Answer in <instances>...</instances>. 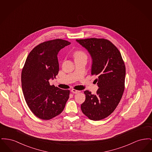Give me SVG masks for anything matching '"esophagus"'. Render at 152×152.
<instances>
[{
	"instance_id": "obj_1",
	"label": "esophagus",
	"mask_w": 152,
	"mask_h": 152,
	"mask_svg": "<svg viewBox=\"0 0 152 152\" xmlns=\"http://www.w3.org/2000/svg\"><path fill=\"white\" fill-rule=\"evenodd\" d=\"M71 92H72L73 94H77L78 93H79L80 91H77V90H76V89H72L71 90Z\"/></svg>"
}]
</instances>
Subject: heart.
Wrapping results in <instances>:
<instances>
[{
	"label": "heart",
	"instance_id": "heart-1",
	"mask_svg": "<svg viewBox=\"0 0 152 152\" xmlns=\"http://www.w3.org/2000/svg\"><path fill=\"white\" fill-rule=\"evenodd\" d=\"M74 56L75 58H80V57H83V56H85L86 57V54L82 52V51H76L74 53Z\"/></svg>",
	"mask_w": 152,
	"mask_h": 152
}]
</instances>
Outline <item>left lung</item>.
Instances as JSON below:
<instances>
[{
  "mask_svg": "<svg viewBox=\"0 0 152 152\" xmlns=\"http://www.w3.org/2000/svg\"><path fill=\"white\" fill-rule=\"evenodd\" d=\"M90 54L91 75L99 88L96 94L84 91L86 100L81 105L83 113L90 120L99 121L109 116L116 108L124 91L125 66L116 46L104 39L76 40Z\"/></svg>",
  "mask_w": 152,
  "mask_h": 152,
  "instance_id": "left-lung-1",
  "label": "left lung"
}]
</instances>
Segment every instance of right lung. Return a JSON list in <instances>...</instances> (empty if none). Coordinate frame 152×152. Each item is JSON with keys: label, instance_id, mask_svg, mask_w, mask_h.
Wrapping results in <instances>:
<instances>
[{"label": "right lung", "instance_id": "right-lung-1", "mask_svg": "<svg viewBox=\"0 0 152 152\" xmlns=\"http://www.w3.org/2000/svg\"><path fill=\"white\" fill-rule=\"evenodd\" d=\"M70 44L58 39L45 42L31 51L26 60L21 76L23 93L29 108L40 119L60 114L69 99V90L50 86L49 80L58 72V52Z\"/></svg>", "mask_w": 152, "mask_h": 152}]
</instances>
